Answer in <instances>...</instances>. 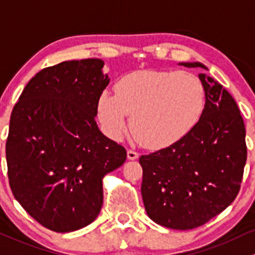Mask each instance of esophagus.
Listing matches in <instances>:
<instances>
[{"label": "esophagus", "mask_w": 255, "mask_h": 255, "mask_svg": "<svg viewBox=\"0 0 255 255\" xmlns=\"http://www.w3.org/2000/svg\"><path fill=\"white\" fill-rule=\"evenodd\" d=\"M128 158L131 159V161H133V159L138 158V153L136 151H133V149H128Z\"/></svg>", "instance_id": "34e87169"}]
</instances>
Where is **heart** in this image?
<instances>
[{
    "label": "heart",
    "mask_w": 255,
    "mask_h": 255,
    "mask_svg": "<svg viewBox=\"0 0 255 255\" xmlns=\"http://www.w3.org/2000/svg\"><path fill=\"white\" fill-rule=\"evenodd\" d=\"M205 89L185 71L143 70L131 72L115 85V93L99 94L97 114L104 133L120 140L131 128L141 143L166 148L188 136L205 112Z\"/></svg>",
    "instance_id": "1"
}]
</instances>
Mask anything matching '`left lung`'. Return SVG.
Returning a JSON list of instances; mask_svg holds the SVG:
<instances>
[{
	"mask_svg": "<svg viewBox=\"0 0 255 255\" xmlns=\"http://www.w3.org/2000/svg\"><path fill=\"white\" fill-rule=\"evenodd\" d=\"M209 70L201 62H179ZM205 112L195 128L167 148L140 157L149 219L173 230L206 224L233 203L247 161L246 128L233 97L205 73Z\"/></svg>",
	"mask_w": 255,
	"mask_h": 255,
	"instance_id": "obj_1",
	"label": "left lung"
}]
</instances>
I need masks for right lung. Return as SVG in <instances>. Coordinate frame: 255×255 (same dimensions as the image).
Listing matches in <instances>:
<instances>
[{
	"mask_svg": "<svg viewBox=\"0 0 255 255\" xmlns=\"http://www.w3.org/2000/svg\"><path fill=\"white\" fill-rule=\"evenodd\" d=\"M104 61L85 59L46 67L28 82L12 110L6 143L15 200L55 232L92 224L103 205L102 179L127 161L123 146L96 123L109 85Z\"/></svg>",
	"mask_w": 255,
	"mask_h": 255,
	"instance_id": "obj_1",
	"label": "right lung"
}]
</instances>
